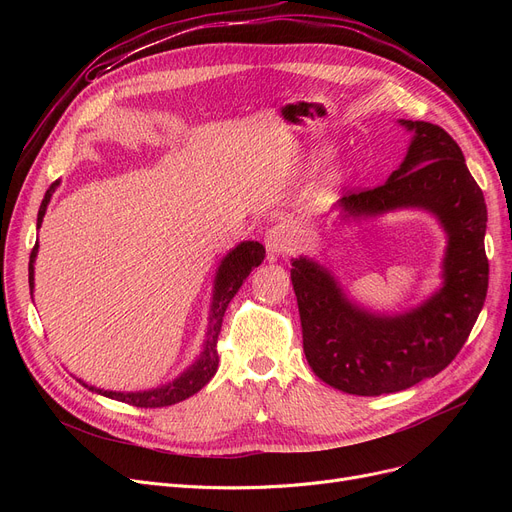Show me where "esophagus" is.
<instances>
[{
    "label": "esophagus",
    "instance_id": "34e87169",
    "mask_svg": "<svg viewBox=\"0 0 512 512\" xmlns=\"http://www.w3.org/2000/svg\"><path fill=\"white\" fill-rule=\"evenodd\" d=\"M294 247V234L286 224H276L265 234V249L270 257H280L290 253Z\"/></svg>",
    "mask_w": 512,
    "mask_h": 512
}]
</instances>
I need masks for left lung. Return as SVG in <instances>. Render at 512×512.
Segmentation results:
<instances>
[{
	"instance_id": "8db88e82",
	"label": "left lung",
	"mask_w": 512,
	"mask_h": 512,
	"mask_svg": "<svg viewBox=\"0 0 512 512\" xmlns=\"http://www.w3.org/2000/svg\"><path fill=\"white\" fill-rule=\"evenodd\" d=\"M411 132L402 164L371 191L344 195L340 222H361L396 209L432 213L446 234L442 284L402 313H380L348 299L319 261L292 259L303 351L321 382L357 396L407 390L434 378L459 355L486 301L488 209L461 147L429 122L398 120Z\"/></svg>"
}]
</instances>
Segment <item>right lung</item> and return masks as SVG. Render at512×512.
Returning a JSON list of instances; mask_svg holds the SVG:
<instances>
[{
  "label": "right lung",
  "instance_id": "add662e5",
  "mask_svg": "<svg viewBox=\"0 0 512 512\" xmlns=\"http://www.w3.org/2000/svg\"><path fill=\"white\" fill-rule=\"evenodd\" d=\"M58 186H60V180H56L47 188V193H45V197L41 201V207H39V215H37V230L43 224L47 205L51 201V195L56 193ZM37 253H39V242L35 245V249L31 253V261H29L31 294L35 290V259H37ZM263 257H265V247L257 240H242V242H238L234 249H230L224 255V259L218 265V270H215L211 307H209V321H207V332H205L201 353L172 382L161 384L157 388H149V390L118 392V390H103V388L91 386L80 378H76V380L83 384L85 388H89L91 392H97L105 398L120 400V402H126V405L141 407V409L170 407V405H176V402L186 400L188 396L197 394L213 378L215 371H218L220 359H218V351H215V342H218V334H220V328H222V319H224L226 307L232 301L234 294L238 292V288L242 286V282L247 280V276L255 270V267L261 265Z\"/></svg>",
  "mask_w": 512,
  "mask_h": 512
}]
</instances>
